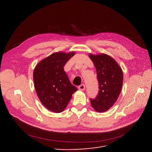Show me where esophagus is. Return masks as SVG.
<instances>
[{"label": "esophagus", "instance_id": "1", "mask_svg": "<svg viewBox=\"0 0 152 152\" xmlns=\"http://www.w3.org/2000/svg\"><path fill=\"white\" fill-rule=\"evenodd\" d=\"M78 88H79V90L83 91V90H84L86 89V86L84 84H81L80 86H79V87H78Z\"/></svg>", "mask_w": 152, "mask_h": 152}]
</instances>
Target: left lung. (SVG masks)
Wrapping results in <instances>:
<instances>
[{
  "label": "left lung",
  "instance_id": "obj_1",
  "mask_svg": "<svg viewBox=\"0 0 152 152\" xmlns=\"http://www.w3.org/2000/svg\"><path fill=\"white\" fill-rule=\"evenodd\" d=\"M89 57L96 68L99 89L97 96L94 99L90 98L91 103L96 112H104L112 107L121 93L122 70L108 55L90 54Z\"/></svg>",
  "mask_w": 152,
  "mask_h": 152
}]
</instances>
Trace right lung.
<instances>
[{"label": "right lung", "mask_w": 152, "mask_h": 152, "mask_svg": "<svg viewBox=\"0 0 152 152\" xmlns=\"http://www.w3.org/2000/svg\"><path fill=\"white\" fill-rule=\"evenodd\" d=\"M55 53L41 61L34 72V86L40 102L50 111L62 112L77 91L69 80L64 66L73 55Z\"/></svg>", "instance_id": "right-lung-1"}]
</instances>
